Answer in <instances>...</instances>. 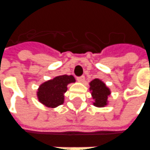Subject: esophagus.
Returning a JSON list of instances; mask_svg holds the SVG:
<instances>
[{
  "mask_svg": "<svg viewBox=\"0 0 150 150\" xmlns=\"http://www.w3.org/2000/svg\"><path fill=\"white\" fill-rule=\"evenodd\" d=\"M77 80L79 81V82H83V81H85V77H84V76L78 77H77Z\"/></svg>",
  "mask_w": 150,
  "mask_h": 150,
  "instance_id": "1",
  "label": "esophagus"
}]
</instances>
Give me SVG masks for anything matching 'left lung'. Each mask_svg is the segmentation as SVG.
<instances>
[{"label":"left lung","instance_id":"obj_1","mask_svg":"<svg viewBox=\"0 0 150 150\" xmlns=\"http://www.w3.org/2000/svg\"><path fill=\"white\" fill-rule=\"evenodd\" d=\"M90 91H91L93 105L96 107H105L108 105V96L110 95V90L103 81L96 78L90 82Z\"/></svg>","mask_w":150,"mask_h":150}]
</instances>
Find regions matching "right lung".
<instances>
[{"label": "right lung", "mask_w": 150, "mask_h": 150, "mask_svg": "<svg viewBox=\"0 0 150 150\" xmlns=\"http://www.w3.org/2000/svg\"><path fill=\"white\" fill-rule=\"evenodd\" d=\"M73 76L61 75L51 80L45 81L38 90V98L39 102L49 108H56L61 105L64 101V93L67 91V86L75 82Z\"/></svg>", "instance_id": "add662e5"}]
</instances>
